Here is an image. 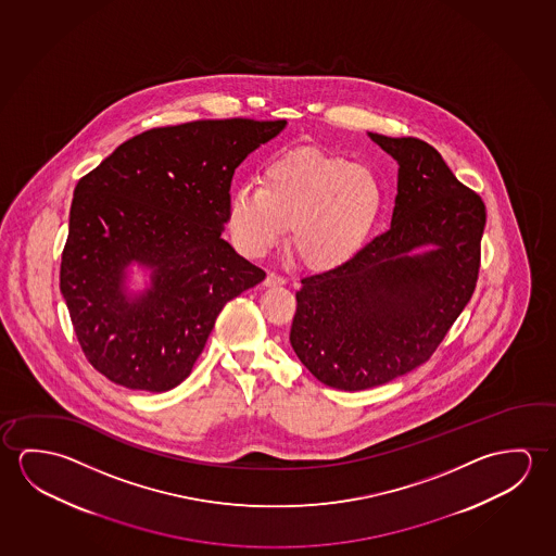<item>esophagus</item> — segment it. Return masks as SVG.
<instances>
[{
  "label": "esophagus",
  "mask_w": 556,
  "mask_h": 556,
  "mask_svg": "<svg viewBox=\"0 0 556 556\" xmlns=\"http://www.w3.org/2000/svg\"><path fill=\"white\" fill-rule=\"evenodd\" d=\"M282 283H286V278H283V276H280V274H266L265 286H270V288H273V286H282Z\"/></svg>",
  "instance_id": "obj_1"
}]
</instances>
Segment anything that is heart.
I'll return each instance as SVG.
<instances>
[{
	"label": "heart",
	"instance_id": "obj_1",
	"mask_svg": "<svg viewBox=\"0 0 556 556\" xmlns=\"http://www.w3.org/2000/svg\"><path fill=\"white\" fill-rule=\"evenodd\" d=\"M382 187L372 169L315 149L295 150L263 172V187L241 186L228 201V228L239 251L263 256L288 226L301 261L315 270L345 265L379 218Z\"/></svg>",
	"mask_w": 556,
	"mask_h": 556
}]
</instances>
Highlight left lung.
<instances>
[{
	"label": "left lung",
	"instance_id": "8db88e82",
	"mask_svg": "<svg viewBox=\"0 0 556 556\" xmlns=\"http://www.w3.org/2000/svg\"><path fill=\"white\" fill-rule=\"evenodd\" d=\"M370 139L396 160L390 229L345 265L301 280L290 342L315 379L365 390L429 362L481 265L485 204L415 137Z\"/></svg>",
	"mask_w": 556,
	"mask_h": 556
}]
</instances>
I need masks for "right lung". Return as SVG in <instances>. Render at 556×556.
Returning a JSON list of instances; mask_svg holds the SVG:
<instances>
[{
	"mask_svg": "<svg viewBox=\"0 0 556 556\" xmlns=\"http://www.w3.org/2000/svg\"><path fill=\"white\" fill-rule=\"evenodd\" d=\"M286 119H201L132 137L80 177L60 290L90 365L119 387L166 392L189 377L229 300L265 280L220 238L231 177ZM151 268L129 294L126 266Z\"/></svg>",
	"mask_w": 556,
	"mask_h": 556,
	"instance_id": "add662e5",
	"label": "right lung"
}]
</instances>
